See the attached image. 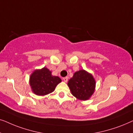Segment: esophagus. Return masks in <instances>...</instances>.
Wrapping results in <instances>:
<instances>
[{"label": "esophagus", "mask_w": 133, "mask_h": 133, "mask_svg": "<svg viewBox=\"0 0 133 133\" xmlns=\"http://www.w3.org/2000/svg\"><path fill=\"white\" fill-rule=\"evenodd\" d=\"M63 81L65 82H67V81H68V77H65L63 78Z\"/></svg>", "instance_id": "1"}]
</instances>
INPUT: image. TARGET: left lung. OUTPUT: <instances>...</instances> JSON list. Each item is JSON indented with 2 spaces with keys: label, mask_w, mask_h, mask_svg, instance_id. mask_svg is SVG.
<instances>
[{
  "label": "left lung",
  "mask_w": 133,
  "mask_h": 133,
  "mask_svg": "<svg viewBox=\"0 0 133 133\" xmlns=\"http://www.w3.org/2000/svg\"><path fill=\"white\" fill-rule=\"evenodd\" d=\"M67 84L72 96L81 101L90 99L96 88V81L93 76L84 70L74 72Z\"/></svg>",
  "instance_id": "left-lung-1"
}]
</instances>
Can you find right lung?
<instances>
[{
    "label": "right lung",
    "instance_id": "add662e5",
    "mask_svg": "<svg viewBox=\"0 0 133 133\" xmlns=\"http://www.w3.org/2000/svg\"><path fill=\"white\" fill-rule=\"evenodd\" d=\"M62 80L52 76L51 71L46 67L34 70L30 77V85L32 92L37 96L51 93Z\"/></svg>",
    "mask_w": 133,
    "mask_h": 133
}]
</instances>
